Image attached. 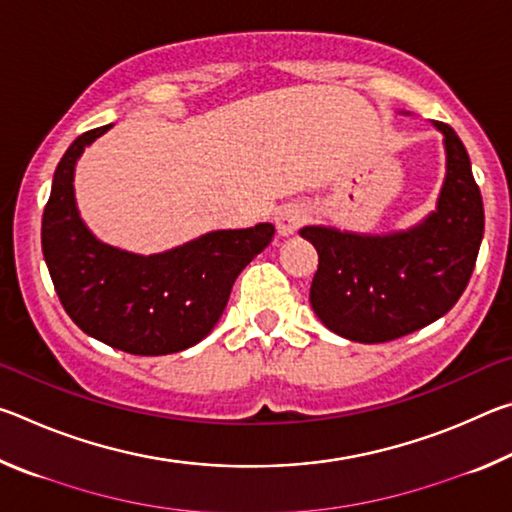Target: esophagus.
<instances>
[{
  "instance_id": "esophagus-1",
  "label": "esophagus",
  "mask_w": 512,
  "mask_h": 512,
  "mask_svg": "<svg viewBox=\"0 0 512 512\" xmlns=\"http://www.w3.org/2000/svg\"><path fill=\"white\" fill-rule=\"evenodd\" d=\"M307 221V210L305 205L300 203H287L282 205L280 210L275 214V225H277V232H280L282 237H291L296 235L298 228H302Z\"/></svg>"
}]
</instances>
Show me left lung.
Listing matches in <instances>:
<instances>
[{
  "label": "left lung",
  "mask_w": 512,
  "mask_h": 512,
  "mask_svg": "<svg viewBox=\"0 0 512 512\" xmlns=\"http://www.w3.org/2000/svg\"><path fill=\"white\" fill-rule=\"evenodd\" d=\"M443 133L445 180L436 210L413 228L361 235L305 225L318 253L311 309L327 329L357 343H386L445 316L470 282L483 239V201L470 155L452 126Z\"/></svg>",
  "instance_id": "left-lung-1"
}]
</instances>
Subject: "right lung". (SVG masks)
Here are the masks:
<instances>
[{
    "mask_svg": "<svg viewBox=\"0 0 512 512\" xmlns=\"http://www.w3.org/2000/svg\"><path fill=\"white\" fill-rule=\"evenodd\" d=\"M112 124L76 137L58 162L42 214V255L60 305L85 334L140 357L201 343L219 323L239 273L271 244L273 223L212 230L164 253H128L81 219L76 162Z\"/></svg>",
    "mask_w": 512,
    "mask_h": 512,
    "instance_id": "right-lung-1",
    "label": "right lung"
}]
</instances>
